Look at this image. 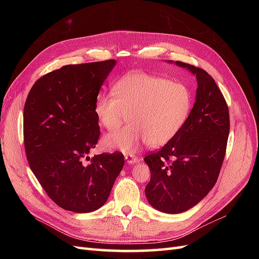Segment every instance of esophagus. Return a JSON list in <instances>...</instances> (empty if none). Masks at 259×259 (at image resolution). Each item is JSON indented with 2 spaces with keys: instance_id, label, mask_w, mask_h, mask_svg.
<instances>
[{
  "instance_id": "esophagus-1",
  "label": "esophagus",
  "mask_w": 259,
  "mask_h": 259,
  "mask_svg": "<svg viewBox=\"0 0 259 259\" xmlns=\"http://www.w3.org/2000/svg\"><path fill=\"white\" fill-rule=\"evenodd\" d=\"M125 160L127 161V163H128V164H135V163L139 162L138 156H137V155H135V154H132V153H130V154H125Z\"/></svg>"
}]
</instances>
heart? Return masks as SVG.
<instances>
[{
  "instance_id": "b5f03b06",
  "label": "heart",
  "mask_w": 259,
  "mask_h": 259,
  "mask_svg": "<svg viewBox=\"0 0 259 259\" xmlns=\"http://www.w3.org/2000/svg\"><path fill=\"white\" fill-rule=\"evenodd\" d=\"M113 92L100 94L95 101L99 124L114 131L128 114L132 123L104 137L103 145L109 150L135 152L143 140L149 147L165 145L183 128L193 104L192 92L185 83L145 72L124 75Z\"/></svg>"
}]
</instances>
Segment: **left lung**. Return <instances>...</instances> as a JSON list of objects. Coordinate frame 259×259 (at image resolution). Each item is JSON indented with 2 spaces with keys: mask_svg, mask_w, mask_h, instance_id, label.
Listing matches in <instances>:
<instances>
[{
  "mask_svg": "<svg viewBox=\"0 0 259 259\" xmlns=\"http://www.w3.org/2000/svg\"><path fill=\"white\" fill-rule=\"evenodd\" d=\"M175 65L197 77L194 105L178 134L160 151L144 159L151 173L145 189L147 200L166 214L190 209L213 189L230 128L228 106L213 77L189 64L175 61Z\"/></svg>",
  "mask_w": 259,
  "mask_h": 259,
  "instance_id": "1",
  "label": "left lung"
}]
</instances>
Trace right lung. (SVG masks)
Segmentation results:
<instances>
[{"mask_svg": "<svg viewBox=\"0 0 259 259\" xmlns=\"http://www.w3.org/2000/svg\"><path fill=\"white\" fill-rule=\"evenodd\" d=\"M115 65L114 59L68 65L45 74L23 109L30 168L49 197L74 213L103 206L124 166L121 152L88 156L100 134L94 106Z\"/></svg>", "mask_w": 259, "mask_h": 259, "instance_id": "1", "label": "right lung"}]
</instances>
